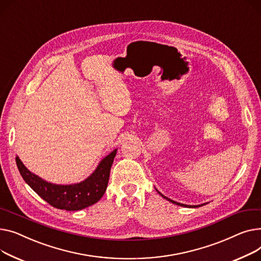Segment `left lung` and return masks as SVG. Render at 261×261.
Wrapping results in <instances>:
<instances>
[{
    "mask_svg": "<svg viewBox=\"0 0 261 261\" xmlns=\"http://www.w3.org/2000/svg\"><path fill=\"white\" fill-rule=\"evenodd\" d=\"M158 193H159V194H160V195H161V196H162V197H163V198H165V199H167V200H168V201H171V202H173V203H175V204H177V205H180V206H188V205H186V204H182V203H179V202H176V201H173V200H172V199H168V198H167V197H165V196H164V195H162V194H161V193H160V192H158Z\"/></svg>",
    "mask_w": 261,
    "mask_h": 261,
    "instance_id": "left-lung-1",
    "label": "left lung"
}]
</instances>
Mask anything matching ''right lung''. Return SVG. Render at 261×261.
I'll return each mask as SVG.
<instances>
[{"instance_id": "right-lung-1", "label": "right lung", "mask_w": 261, "mask_h": 261, "mask_svg": "<svg viewBox=\"0 0 261 261\" xmlns=\"http://www.w3.org/2000/svg\"><path fill=\"white\" fill-rule=\"evenodd\" d=\"M116 154L117 149L106 156L100 162L97 170L86 180L70 186H60L46 182L30 173L19 157L15 158V162L25 182L46 202L60 210L79 211L95 204L104 195Z\"/></svg>"}]
</instances>
